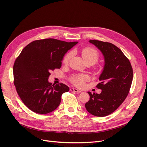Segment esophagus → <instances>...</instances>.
Here are the masks:
<instances>
[{
	"label": "esophagus",
	"instance_id": "obj_1",
	"mask_svg": "<svg viewBox=\"0 0 147 147\" xmlns=\"http://www.w3.org/2000/svg\"><path fill=\"white\" fill-rule=\"evenodd\" d=\"M70 91L72 92H78V93L82 92L80 90H78V89H77V88H70Z\"/></svg>",
	"mask_w": 147,
	"mask_h": 147
}]
</instances>
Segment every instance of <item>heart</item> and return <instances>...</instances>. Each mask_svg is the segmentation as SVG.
<instances>
[{"label":"heart","instance_id":"obj_1","mask_svg":"<svg viewBox=\"0 0 147 147\" xmlns=\"http://www.w3.org/2000/svg\"><path fill=\"white\" fill-rule=\"evenodd\" d=\"M82 55L83 58L86 62L89 61H92L95 63L99 57V54L95 49L92 48H84L82 51ZM71 56H72V53H69L67 54L63 59V63L64 64H67L69 61ZM89 80V77L87 75H78V76L74 77L72 80V82L77 86H82L85 81Z\"/></svg>","mask_w":147,"mask_h":147}]
</instances>
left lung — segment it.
I'll return each mask as SVG.
<instances>
[{"mask_svg":"<svg viewBox=\"0 0 147 147\" xmlns=\"http://www.w3.org/2000/svg\"><path fill=\"white\" fill-rule=\"evenodd\" d=\"M89 42L102 53L104 66L97 88L100 94L88 92L90 100L85 104L88 112L96 117H105L116 110L125 100L132 84L133 71L129 59L113 44L96 40Z\"/></svg>","mask_w":147,"mask_h":147,"instance_id":"left-lung-1","label":"left lung"}]
</instances>
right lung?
I'll use <instances>...</instances> for the list:
<instances>
[{"label":"right lung","instance_id":"obj_1","mask_svg":"<svg viewBox=\"0 0 147 147\" xmlns=\"http://www.w3.org/2000/svg\"><path fill=\"white\" fill-rule=\"evenodd\" d=\"M77 43L46 38L31 42L22 50L13 65L14 84L30 110L47 114L59 105L62 94L69 88L63 83L52 84L48 78L51 70L60 69L65 53Z\"/></svg>","mask_w":147,"mask_h":147}]
</instances>
